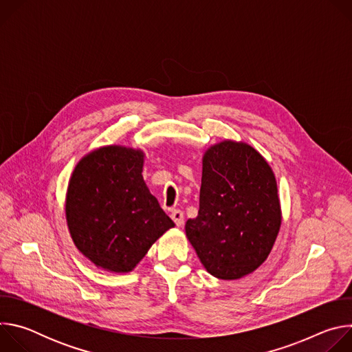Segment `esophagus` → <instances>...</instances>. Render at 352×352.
<instances>
[{
    "label": "esophagus",
    "instance_id": "obj_1",
    "mask_svg": "<svg viewBox=\"0 0 352 352\" xmlns=\"http://www.w3.org/2000/svg\"><path fill=\"white\" fill-rule=\"evenodd\" d=\"M171 219L174 220V223L179 227V226H182V223H184V213L181 212V210H173L171 212Z\"/></svg>",
    "mask_w": 352,
    "mask_h": 352
}]
</instances>
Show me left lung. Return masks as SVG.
<instances>
[{"instance_id":"8db88e82","label":"left lung","mask_w":352,"mask_h":352,"mask_svg":"<svg viewBox=\"0 0 352 352\" xmlns=\"http://www.w3.org/2000/svg\"><path fill=\"white\" fill-rule=\"evenodd\" d=\"M281 226L276 177L256 150L224 140L204 156L199 212L185 232L206 270L221 280L255 272Z\"/></svg>"}]
</instances>
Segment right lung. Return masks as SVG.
I'll return each instance as SVG.
<instances>
[{"label": "right lung", "instance_id": "right-lung-1", "mask_svg": "<svg viewBox=\"0 0 352 352\" xmlns=\"http://www.w3.org/2000/svg\"><path fill=\"white\" fill-rule=\"evenodd\" d=\"M143 153L106 146L75 167L67 192L65 214L71 236L97 267L128 273L174 221L148 192Z\"/></svg>", "mask_w": 352, "mask_h": 352}]
</instances>
